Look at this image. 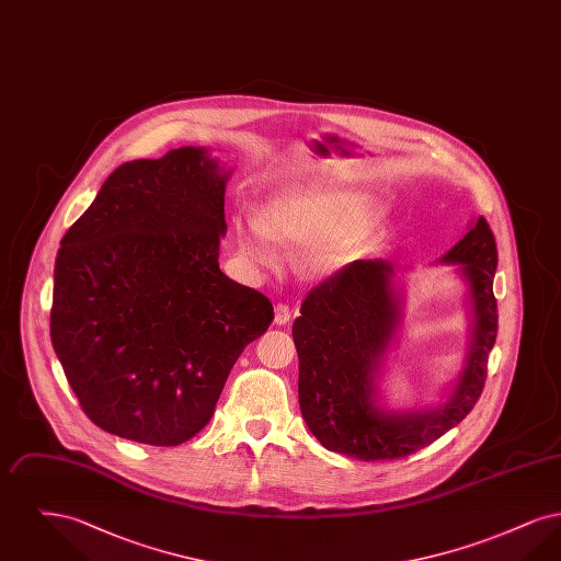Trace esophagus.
Segmentation results:
<instances>
[{
    "mask_svg": "<svg viewBox=\"0 0 561 561\" xmlns=\"http://www.w3.org/2000/svg\"><path fill=\"white\" fill-rule=\"evenodd\" d=\"M290 318H293V313L286 305H275V316H273L275 325H286V323H290Z\"/></svg>",
    "mask_w": 561,
    "mask_h": 561,
    "instance_id": "34e87169",
    "label": "esophagus"
}]
</instances>
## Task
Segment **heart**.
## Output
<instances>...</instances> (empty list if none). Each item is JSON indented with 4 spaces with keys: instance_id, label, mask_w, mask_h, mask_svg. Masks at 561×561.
I'll return each mask as SVG.
<instances>
[{
    "instance_id": "b5f03b06",
    "label": "heart",
    "mask_w": 561,
    "mask_h": 561,
    "mask_svg": "<svg viewBox=\"0 0 561 561\" xmlns=\"http://www.w3.org/2000/svg\"><path fill=\"white\" fill-rule=\"evenodd\" d=\"M389 216L380 204L355 191L296 187L273 195L261 214L233 218L241 261L252 268L275 265V241L302 245L300 267L311 277H325L345 267L355 250Z\"/></svg>"
}]
</instances>
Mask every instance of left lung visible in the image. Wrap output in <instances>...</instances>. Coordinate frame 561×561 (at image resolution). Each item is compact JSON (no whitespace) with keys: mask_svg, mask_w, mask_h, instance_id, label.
<instances>
[{"mask_svg":"<svg viewBox=\"0 0 561 561\" xmlns=\"http://www.w3.org/2000/svg\"><path fill=\"white\" fill-rule=\"evenodd\" d=\"M496 263L494 236L481 216L435 261L453 265L465 288L469 336L444 398L425 408L391 405L382 389L389 353L405 323L398 265L387 259L355 261L307 294L293 325L298 403L325 450L359 460L401 458L433 444L471 412L496 341Z\"/></svg>","mask_w":561,"mask_h":561,"instance_id":"1","label":"left lung"}]
</instances>
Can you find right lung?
Wrapping results in <instances>:
<instances>
[{
  "label": "right lung",
  "mask_w": 561,
  "mask_h": 561,
  "mask_svg": "<svg viewBox=\"0 0 561 561\" xmlns=\"http://www.w3.org/2000/svg\"><path fill=\"white\" fill-rule=\"evenodd\" d=\"M233 170L208 147L122 163L60 241L50 336L88 419L179 446L213 419L267 296L218 267Z\"/></svg>",
  "instance_id": "add662e5"
}]
</instances>
